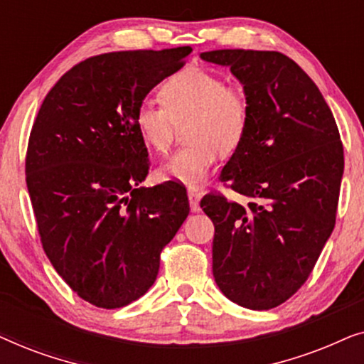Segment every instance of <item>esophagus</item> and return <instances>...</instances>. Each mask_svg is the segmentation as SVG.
Masks as SVG:
<instances>
[{
  "mask_svg": "<svg viewBox=\"0 0 364 364\" xmlns=\"http://www.w3.org/2000/svg\"><path fill=\"white\" fill-rule=\"evenodd\" d=\"M200 193L197 191H188V203H191V210L198 212L200 210Z\"/></svg>",
  "mask_w": 364,
  "mask_h": 364,
  "instance_id": "34e87169",
  "label": "esophagus"
}]
</instances>
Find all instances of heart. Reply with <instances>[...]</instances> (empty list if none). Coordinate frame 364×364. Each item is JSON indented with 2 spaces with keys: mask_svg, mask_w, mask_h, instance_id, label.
I'll return each mask as SVG.
<instances>
[{
  "mask_svg": "<svg viewBox=\"0 0 364 364\" xmlns=\"http://www.w3.org/2000/svg\"><path fill=\"white\" fill-rule=\"evenodd\" d=\"M164 106L142 102L136 127L147 147L166 152L178 127H186V146L159 167L164 181L198 187L205 181L218 152H235L247 136L250 101L238 84H228L203 68H187L161 87Z\"/></svg>",
  "mask_w": 364,
  "mask_h": 364,
  "instance_id": "obj_1",
  "label": "heart"
}]
</instances>
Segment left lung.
<instances>
[{
	"mask_svg": "<svg viewBox=\"0 0 364 364\" xmlns=\"http://www.w3.org/2000/svg\"><path fill=\"white\" fill-rule=\"evenodd\" d=\"M207 63L228 66L250 101V122L220 181L248 198H202L215 225L212 272L223 295L270 310L295 295L336 220L345 168L335 117L320 89L278 51L217 49Z\"/></svg>",
	"mask_w": 364,
	"mask_h": 364,
	"instance_id": "obj_1",
	"label": "left lung"
}]
</instances>
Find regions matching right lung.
<instances>
[{"label": "right lung", "mask_w": 364, "mask_h": 364, "mask_svg": "<svg viewBox=\"0 0 364 364\" xmlns=\"http://www.w3.org/2000/svg\"><path fill=\"white\" fill-rule=\"evenodd\" d=\"M191 46L99 54L44 97L26 152V183L44 252L82 300L121 308L156 282L161 252L188 215L178 183L141 187L147 147L136 111Z\"/></svg>", "instance_id": "1"}]
</instances>
